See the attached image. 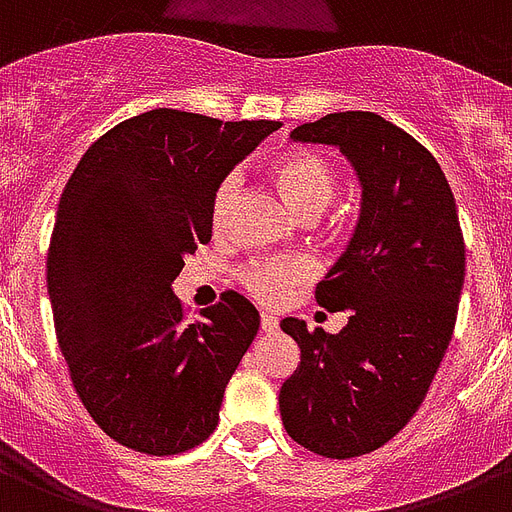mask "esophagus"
I'll return each instance as SVG.
<instances>
[{"label":"esophagus","mask_w":512,"mask_h":512,"mask_svg":"<svg viewBox=\"0 0 512 512\" xmlns=\"http://www.w3.org/2000/svg\"><path fill=\"white\" fill-rule=\"evenodd\" d=\"M261 330H264V333H275L277 330V317L275 314H261Z\"/></svg>","instance_id":"1"}]
</instances>
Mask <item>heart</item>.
<instances>
[{
    "mask_svg": "<svg viewBox=\"0 0 512 512\" xmlns=\"http://www.w3.org/2000/svg\"><path fill=\"white\" fill-rule=\"evenodd\" d=\"M269 179L275 182L280 195L285 198L301 219H317L338 192V171L325 155L314 150H290L269 166ZM240 192V177H224L211 198V227L219 230L230 216V208ZM312 277V264L306 259H267L253 261L240 269V282L253 298L264 304H277L288 296L290 290Z\"/></svg>",
    "mask_w": 512,
    "mask_h": 512,
    "instance_id": "obj_1",
    "label": "heart"
}]
</instances>
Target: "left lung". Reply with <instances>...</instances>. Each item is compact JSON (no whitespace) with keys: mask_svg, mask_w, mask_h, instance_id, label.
Segmentation results:
<instances>
[{"mask_svg":"<svg viewBox=\"0 0 512 512\" xmlns=\"http://www.w3.org/2000/svg\"><path fill=\"white\" fill-rule=\"evenodd\" d=\"M290 140L338 147L362 185L354 237L314 293L349 322L335 335L280 322L301 349L280 388L282 425L309 452L346 460L383 447L423 404L455 333L463 230L436 158L378 113H330Z\"/></svg>","mask_w":512,"mask_h":512,"instance_id":"1","label":"left lung"}]
</instances>
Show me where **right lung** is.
<instances>
[{"instance_id": "1", "label": "right lung", "mask_w": 512, "mask_h": 512, "mask_svg": "<svg viewBox=\"0 0 512 512\" xmlns=\"http://www.w3.org/2000/svg\"><path fill=\"white\" fill-rule=\"evenodd\" d=\"M280 121L155 108L89 147L68 179L47 253L55 333L81 404L145 455L198 447L259 330L235 290L187 322L171 290L211 240V198Z\"/></svg>"}]
</instances>
